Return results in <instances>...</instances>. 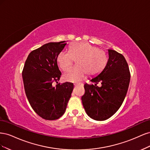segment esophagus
Wrapping results in <instances>:
<instances>
[{
  "label": "esophagus",
  "instance_id": "obj_1",
  "mask_svg": "<svg viewBox=\"0 0 150 150\" xmlns=\"http://www.w3.org/2000/svg\"><path fill=\"white\" fill-rule=\"evenodd\" d=\"M74 86H83V83H75V84H74Z\"/></svg>",
  "mask_w": 150,
  "mask_h": 150
}]
</instances>
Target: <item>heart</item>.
<instances>
[{
    "label": "heart",
    "mask_w": 150,
    "mask_h": 150,
    "mask_svg": "<svg viewBox=\"0 0 150 150\" xmlns=\"http://www.w3.org/2000/svg\"><path fill=\"white\" fill-rule=\"evenodd\" d=\"M76 59L77 66L71 68L63 76L69 82H79L84 78L86 74L91 76L98 74L105 67L108 58L105 52L86 42L72 43L69 52L62 51L56 58L58 66L64 71Z\"/></svg>",
    "instance_id": "1"
}]
</instances>
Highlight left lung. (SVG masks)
<instances>
[{"instance_id": "obj_1", "label": "left lung", "mask_w": 150, "mask_h": 150, "mask_svg": "<svg viewBox=\"0 0 150 150\" xmlns=\"http://www.w3.org/2000/svg\"><path fill=\"white\" fill-rule=\"evenodd\" d=\"M108 59L103 70L85 84L82 103L87 115L94 120L110 118L119 110L128 91L130 73L128 63L122 54L108 49ZM100 82L101 87L97 84Z\"/></svg>"}]
</instances>
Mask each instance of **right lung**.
<instances>
[{
  "label": "right lung",
  "instance_id": "1",
  "mask_svg": "<svg viewBox=\"0 0 150 150\" xmlns=\"http://www.w3.org/2000/svg\"><path fill=\"white\" fill-rule=\"evenodd\" d=\"M66 44V41L49 42L34 50L22 71L26 96L34 111L44 120H55L64 115L74 89L72 83L56 87L52 84L60 79L56 58Z\"/></svg>",
  "mask_w": 150,
  "mask_h": 150
}]
</instances>
